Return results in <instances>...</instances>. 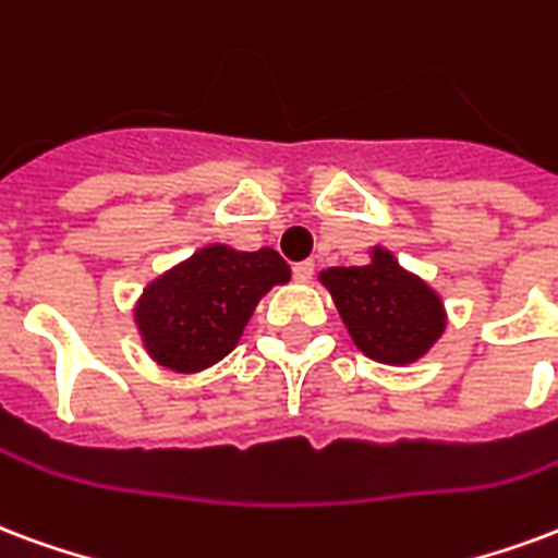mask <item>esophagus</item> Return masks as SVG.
I'll list each match as a JSON object with an SVG mask.
<instances>
[{
	"instance_id": "34e87169",
	"label": "esophagus",
	"mask_w": 558,
	"mask_h": 558,
	"mask_svg": "<svg viewBox=\"0 0 558 558\" xmlns=\"http://www.w3.org/2000/svg\"><path fill=\"white\" fill-rule=\"evenodd\" d=\"M313 271H316L313 259H304V263H295V266H292V278L299 280V283H311Z\"/></svg>"
}]
</instances>
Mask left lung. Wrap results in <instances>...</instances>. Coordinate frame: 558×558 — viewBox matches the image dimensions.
<instances>
[{"label":"left lung","instance_id":"1","mask_svg":"<svg viewBox=\"0 0 558 558\" xmlns=\"http://www.w3.org/2000/svg\"><path fill=\"white\" fill-rule=\"evenodd\" d=\"M319 280L331 292L352 342L373 361L416 363L447 331L444 299L387 247L375 245L366 266L319 271Z\"/></svg>","mask_w":558,"mask_h":558}]
</instances>
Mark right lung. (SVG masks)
I'll return each mask as SVG.
<instances>
[{
    "label": "right lung",
    "instance_id": "add662e5",
    "mask_svg": "<svg viewBox=\"0 0 558 558\" xmlns=\"http://www.w3.org/2000/svg\"><path fill=\"white\" fill-rule=\"evenodd\" d=\"M290 278V266L271 247H201L153 278L135 301L144 352L171 373H201L236 349L259 299Z\"/></svg>",
    "mask_w": 558,
    "mask_h": 558
}]
</instances>
